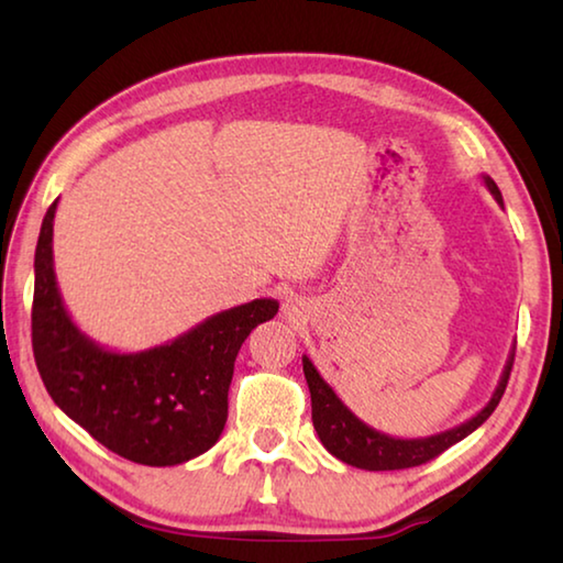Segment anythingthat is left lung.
Listing matches in <instances>:
<instances>
[{"label": "left lung", "instance_id": "left-lung-1", "mask_svg": "<svg viewBox=\"0 0 563 563\" xmlns=\"http://www.w3.org/2000/svg\"><path fill=\"white\" fill-rule=\"evenodd\" d=\"M484 184H487L489 194L501 201V190L489 176H484ZM514 365V350L509 352L507 365H504V373L499 377V385L494 389L492 399L482 412H476L472 419H466L464 424L452 427V430L432 434V437H419V440H399V437H389L373 430V427L362 422L350 409L342 405V399L335 395L325 379L320 377L316 365L302 355V373L308 379L310 387V402H312V424H316V432L320 442L325 444V450L338 456L340 462L350 466H357V470L367 472H389V470H409V466H419L424 462L440 456L444 450H450L452 444L462 442L466 434H472L476 427L487 422L489 415L497 409L499 399L507 389L509 375Z\"/></svg>", "mask_w": 563, "mask_h": 563}]
</instances>
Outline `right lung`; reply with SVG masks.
Listing matches in <instances>:
<instances>
[{"instance_id":"1","label":"right lung","mask_w":563,"mask_h":563,"mask_svg":"<svg viewBox=\"0 0 563 563\" xmlns=\"http://www.w3.org/2000/svg\"><path fill=\"white\" fill-rule=\"evenodd\" d=\"M49 206L34 253L32 347L56 407L123 460L174 466L211 450L228 419L238 350L253 328L275 318L261 298L216 312L166 345L111 352L84 335L64 310L54 275Z\"/></svg>"}]
</instances>
